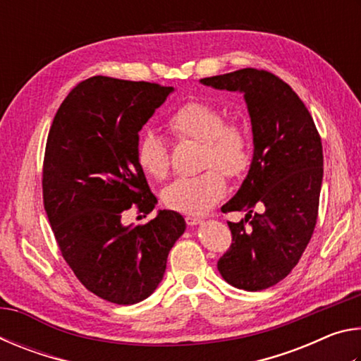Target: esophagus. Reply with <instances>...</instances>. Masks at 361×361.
<instances>
[{"label":"esophagus","mask_w":361,"mask_h":361,"mask_svg":"<svg viewBox=\"0 0 361 361\" xmlns=\"http://www.w3.org/2000/svg\"><path fill=\"white\" fill-rule=\"evenodd\" d=\"M185 219H186V224L188 226H195V224L200 223V218L199 216H194V215H188Z\"/></svg>","instance_id":"esophagus-1"}]
</instances>
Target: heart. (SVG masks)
Returning <instances> with one entry per match:
<instances>
[{"mask_svg": "<svg viewBox=\"0 0 361 361\" xmlns=\"http://www.w3.org/2000/svg\"><path fill=\"white\" fill-rule=\"evenodd\" d=\"M167 127L180 142L202 145L200 167L205 172L178 178L164 191V202L172 210L202 215L226 192V180L240 178L252 164V140L247 127L235 121H226L221 109L205 102L191 100L175 108L167 118ZM135 156L145 173L164 180L170 170L169 146L154 130L138 135ZM221 169L222 174L219 172Z\"/></svg>", "mask_w": 361, "mask_h": 361, "instance_id": "b5f03b06", "label": "heart"}]
</instances>
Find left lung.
Instances as JSON below:
<instances>
[{
    "label": "left lung",
    "mask_w": 361,
    "mask_h": 361,
    "mask_svg": "<svg viewBox=\"0 0 361 361\" xmlns=\"http://www.w3.org/2000/svg\"><path fill=\"white\" fill-rule=\"evenodd\" d=\"M200 82L243 92L253 129L247 178L221 207L247 216L228 221L232 243L218 271L235 288L266 290L288 276L314 234L323 178L320 133L298 94L271 71L243 68ZM255 206L262 212H253Z\"/></svg>",
    "instance_id": "obj_1"
}]
</instances>
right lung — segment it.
Returning <instances> with one entry per match:
<instances>
[{
	"mask_svg": "<svg viewBox=\"0 0 361 361\" xmlns=\"http://www.w3.org/2000/svg\"><path fill=\"white\" fill-rule=\"evenodd\" d=\"M173 87L94 76L71 89L47 135L42 200L54 237L79 282L105 301H143L161 283L169 252L185 232L180 213L161 210L124 226L135 205L152 212L135 146L138 132Z\"/></svg>",
	"mask_w": 361,
	"mask_h": 361,
	"instance_id": "obj_1",
	"label": "right lung"
}]
</instances>
